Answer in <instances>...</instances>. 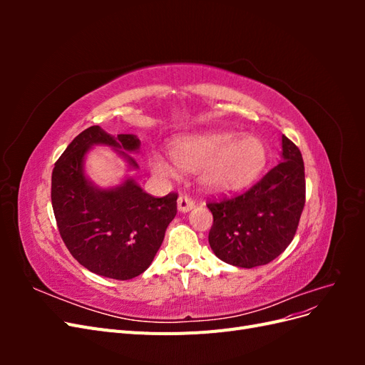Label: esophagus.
Instances as JSON below:
<instances>
[{
	"label": "esophagus",
	"instance_id": "esophagus-1",
	"mask_svg": "<svg viewBox=\"0 0 365 365\" xmlns=\"http://www.w3.org/2000/svg\"><path fill=\"white\" fill-rule=\"evenodd\" d=\"M195 207V201L192 200V197L185 196V195H181L178 197V210L181 213H187L190 212V210Z\"/></svg>",
	"mask_w": 365,
	"mask_h": 365
}]
</instances>
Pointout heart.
<instances>
[{"mask_svg": "<svg viewBox=\"0 0 365 365\" xmlns=\"http://www.w3.org/2000/svg\"><path fill=\"white\" fill-rule=\"evenodd\" d=\"M170 157L160 152L149 157L150 170L172 178L176 168L197 172L205 190L213 193H233L245 189L267 165V146L257 135L236 134L231 130L202 132L175 138L170 143Z\"/></svg>", "mask_w": 365, "mask_h": 365, "instance_id": "heart-1", "label": "heart"}]
</instances>
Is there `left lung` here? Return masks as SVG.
<instances>
[{"mask_svg": "<svg viewBox=\"0 0 365 365\" xmlns=\"http://www.w3.org/2000/svg\"><path fill=\"white\" fill-rule=\"evenodd\" d=\"M282 161L251 189L207 207L213 215L208 244L216 257L239 268L267 264L288 248L304 207L302 152L282 135Z\"/></svg>", "mask_w": 365, "mask_h": 365, "instance_id": "obj_1", "label": "left lung"}]
</instances>
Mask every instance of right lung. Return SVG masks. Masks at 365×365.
<instances>
[{"label":"right lung","instance_id":"1","mask_svg":"<svg viewBox=\"0 0 365 365\" xmlns=\"http://www.w3.org/2000/svg\"><path fill=\"white\" fill-rule=\"evenodd\" d=\"M140 145L137 135L114 137L91 126L53 169L51 204L62 240L82 267L102 277L129 280L145 272L176 215V193L153 197L132 176L115 187H98L86 175L85 160L94 146L113 148L129 170H138L130 153H138Z\"/></svg>","mask_w":365,"mask_h":365}]
</instances>
